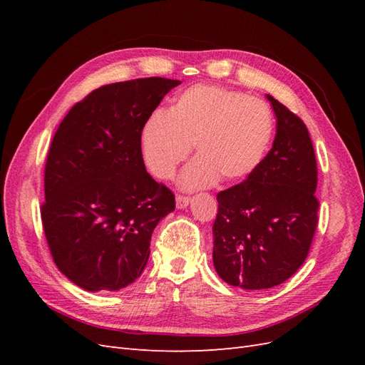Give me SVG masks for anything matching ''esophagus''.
Segmentation results:
<instances>
[{"instance_id":"34e87169","label":"esophagus","mask_w":365,"mask_h":365,"mask_svg":"<svg viewBox=\"0 0 365 365\" xmlns=\"http://www.w3.org/2000/svg\"><path fill=\"white\" fill-rule=\"evenodd\" d=\"M189 202H190L189 196H182V195L176 196V208H185L189 205Z\"/></svg>"}]
</instances>
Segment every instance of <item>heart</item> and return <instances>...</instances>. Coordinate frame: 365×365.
I'll use <instances>...</instances> for the list:
<instances>
[{
  "instance_id": "obj_1",
  "label": "heart",
  "mask_w": 365,
  "mask_h": 365,
  "mask_svg": "<svg viewBox=\"0 0 365 365\" xmlns=\"http://www.w3.org/2000/svg\"><path fill=\"white\" fill-rule=\"evenodd\" d=\"M274 117L257 97L217 85H193L176 96L165 113L148 118L140 130V150L146 168L169 180L178 165L193 160L181 175L187 190L245 181L269 149Z\"/></svg>"
}]
</instances>
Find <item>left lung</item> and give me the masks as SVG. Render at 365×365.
Masks as SVG:
<instances>
[{
	"instance_id": "8db88e82",
	"label": "left lung",
	"mask_w": 365,
	"mask_h": 365,
	"mask_svg": "<svg viewBox=\"0 0 365 365\" xmlns=\"http://www.w3.org/2000/svg\"><path fill=\"white\" fill-rule=\"evenodd\" d=\"M277 132L248 178L219 192L213 263L242 289H268L302 267L318 224L317 160L303 120L269 94Z\"/></svg>"
}]
</instances>
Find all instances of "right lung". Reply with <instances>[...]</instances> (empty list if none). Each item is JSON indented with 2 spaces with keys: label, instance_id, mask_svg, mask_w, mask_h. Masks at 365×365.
<instances>
[{
  "label": "right lung",
  "instance_id": "right-lung-1",
  "mask_svg": "<svg viewBox=\"0 0 365 365\" xmlns=\"http://www.w3.org/2000/svg\"><path fill=\"white\" fill-rule=\"evenodd\" d=\"M180 81L146 77L97 88L53 137L41 217L58 269L85 291H118L138 279L150 236L175 196L146 172L140 130Z\"/></svg>",
  "mask_w": 365,
  "mask_h": 365
}]
</instances>
